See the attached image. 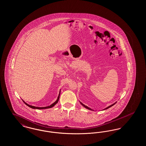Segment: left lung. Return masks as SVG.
<instances>
[{
  "label": "left lung",
  "instance_id": "obj_1",
  "mask_svg": "<svg viewBox=\"0 0 146 146\" xmlns=\"http://www.w3.org/2000/svg\"><path fill=\"white\" fill-rule=\"evenodd\" d=\"M80 104H82V106H83L85 108H86V109H88V110H91V111H93L92 110H91V109L90 108H89V107H88V106H85V105H84V104H82V102H80ZM116 104V102H115V103H114V104H111V106H108V107H107V108H105V109H104V110H107V109H108V108H109L111 107V106H113V105H114V104Z\"/></svg>",
  "mask_w": 146,
  "mask_h": 146
}]
</instances>
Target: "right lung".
Here are the masks:
<instances>
[{"label":"right lung","mask_w":146,"mask_h":146,"mask_svg":"<svg viewBox=\"0 0 146 146\" xmlns=\"http://www.w3.org/2000/svg\"><path fill=\"white\" fill-rule=\"evenodd\" d=\"M60 93H59V95H58V97H57V99L56 100V101L55 102H54V103H53L52 104H51L50 106H47V107H35V106H31V105H29V104H26L24 101H23V102L25 104H26L27 106L28 107H29L30 108H33V109H38V110H44V109H47V108H52V107H54L55 105L57 102H58V100H59V98H60Z\"/></svg>","instance_id":"1"}]
</instances>
